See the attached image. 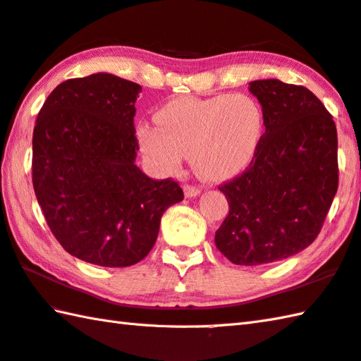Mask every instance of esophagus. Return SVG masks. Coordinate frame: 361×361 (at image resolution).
Listing matches in <instances>:
<instances>
[{
    "label": "esophagus",
    "instance_id": "34e87169",
    "mask_svg": "<svg viewBox=\"0 0 361 361\" xmlns=\"http://www.w3.org/2000/svg\"><path fill=\"white\" fill-rule=\"evenodd\" d=\"M185 195L188 197V199H192V197H197V195H200V192L202 190L199 189V188H195V186H190V185H186L185 188Z\"/></svg>",
    "mask_w": 361,
    "mask_h": 361
}]
</instances>
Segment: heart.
<instances>
[{"mask_svg":"<svg viewBox=\"0 0 361 361\" xmlns=\"http://www.w3.org/2000/svg\"><path fill=\"white\" fill-rule=\"evenodd\" d=\"M159 125L137 128L140 150L159 172L173 173L190 157L195 172L213 181L233 178L255 158L264 112L249 95L183 97L158 111Z\"/></svg>","mask_w":361,"mask_h":361,"instance_id":"obj_1","label":"heart"}]
</instances>
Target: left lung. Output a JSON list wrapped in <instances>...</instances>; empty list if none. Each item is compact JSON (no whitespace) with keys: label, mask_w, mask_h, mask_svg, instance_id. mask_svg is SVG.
Returning <instances> with one entry per match:
<instances>
[{"label":"left lung","mask_w":361,"mask_h":361,"mask_svg":"<svg viewBox=\"0 0 361 361\" xmlns=\"http://www.w3.org/2000/svg\"><path fill=\"white\" fill-rule=\"evenodd\" d=\"M266 133L247 171L222 185L228 216L216 247L231 263L293 257L319 235L338 189L334 118L312 90L280 80L249 82Z\"/></svg>","instance_id":"left-lung-1"}]
</instances>
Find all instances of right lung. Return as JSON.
<instances>
[{
	"label": "right lung",
	"instance_id": "1",
	"mask_svg": "<svg viewBox=\"0 0 361 361\" xmlns=\"http://www.w3.org/2000/svg\"><path fill=\"white\" fill-rule=\"evenodd\" d=\"M139 84L111 73L61 82L35 120L32 186L49 230L70 255L103 267L144 259L164 211L185 195L172 178L134 164Z\"/></svg>",
	"mask_w": 361,
	"mask_h": 361
}]
</instances>
